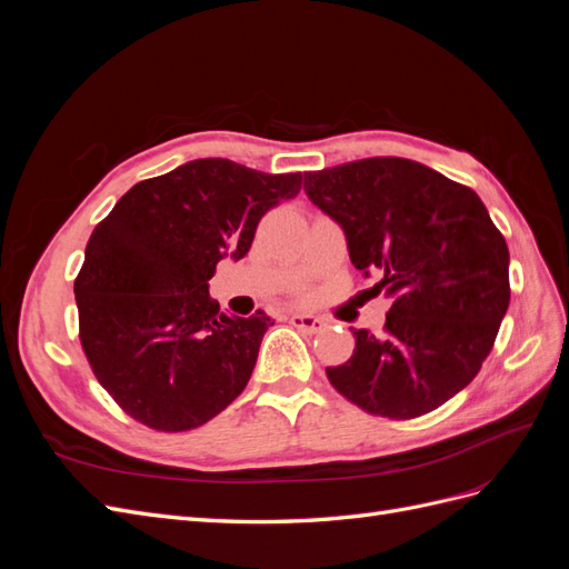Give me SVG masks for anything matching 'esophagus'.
Here are the masks:
<instances>
[{"label":"esophagus","instance_id":"obj_1","mask_svg":"<svg viewBox=\"0 0 569 569\" xmlns=\"http://www.w3.org/2000/svg\"><path fill=\"white\" fill-rule=\"evenodd\" d=\"M289 322L295 325L297 330L306 332V335H318V332H322L325 327H327V322L322 318L311 316V313H295V316L289 318Z\"/></svg>","mask_w":569,"mask_h":569}]
</instances>
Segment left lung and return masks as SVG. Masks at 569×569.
Here are the masks:
<instances>
[{"instance_id": "1", "label": "left lung", "mask_w": 569, "mask_h": 569, "mask_svg": "<svg viewBox=\"0 0 569 569\" xmlns=\"http://www.w3.org/2000/svg\"><path fill=\"white\" fill-rule=\"evenodd\" d=\"M303 192L347 234L351 263L391 299L385 332L327 368L332 387L372 416L410 420L468 387L510 303L503 234L470 187L399 157L303 176Z\"/></svg>"}]
</instances>
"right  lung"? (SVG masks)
<instances>
[{
	"label": "right lung",
	"instance_id": "1",
	"mask_svg": "<svg viewBox=\"0 0 569 569\" xmlns=\"http://www.w3.org/2000/svg\"><path fill=\"white\" fill-rule=\"evenodd\" d=\"M301 180L197 159L137 182L94 228L76 280L80 343L130 418L187 432L244 391L272 320L220 313L209 280L249 253L258 220Z\"/></svg>",
	"mask_w": 569,
	"mask_h": 569
}]
</instances>
